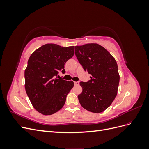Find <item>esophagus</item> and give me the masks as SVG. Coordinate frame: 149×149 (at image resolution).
I'll list each match as a JSON object with an SVG mask.
<instances>
[{"label":"esophagus","mask_w":149,"mask_h":149,"mask_svg":"<svg viewBox=\"0 0 149 149\" xmlns=\"http://www.w3.org/2000/svg\"><path fill=\"white\" fill-rule=\"evenodd\" d=\"M74 85H75V86H78V85H79V83L78 81H74Z\"/></svg>","instance_id":"1"}]
</instances>
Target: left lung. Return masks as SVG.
Returning <instances> with one entry per match:
<instances>
[{
	"instance_id": "left-lung-1",
	"label": "left lung",
	"mask_w": 149,
	"mask_h": 149,
	"mask_svg": "<svg viewBox=\"0 0 149 149\" xmlns=\"http://www.w3.org/2000/svg\"><path fill=\"white\" fill-rule=\"evenodd\" d=\"M75 55L84 71L92 76L86 83L80 82L82 93L80 104L88 111L100 113L109 107L118 94L120 76L114 58L97 43L75 47Z\"/></svg>"
}]
</instances>
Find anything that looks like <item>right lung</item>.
Instances as JSON below:
<instances>
[{
	"instance_id": "1",
	"label": "right lung",
	"mask_w": 149,
	"mask_h": 149,
	"mask_svg": "<svg viewBox=\"0 0 149 149\" xmlns=\"http://www.w3.org/2000/svg\"><path fill=\"white\" fill-rule=\"evenodd\" d=\"M74 54V47L48 43L31 54L25 70V88L33 107L43 115H52L65 105L73 81L57 79L65 63Z\"/></svg>"
}]
</instances>
